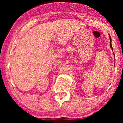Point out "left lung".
<instances>
[{
  "label": "left lung",
  "instance_id": "8db88e82",
  "mask_svg": "<svg viewBox=\"0 0 123 123\" xmlns=\"http://www.w3.org/2000/svg\"><path fill=\"white\" fill-rule=\"evenodd\" d=\"M109 37H110V48H111L112 51H113V49H112V45H111V38L110 35H109ZM114 56H115V55H114Z\"/></svg>",
  "mask_w": 123,
  "mask_h": 123
}]
</instances>
